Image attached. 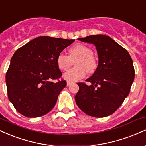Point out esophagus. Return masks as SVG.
Segmentation results:
<instances>
[{
    "mask_svg": "<svg viewBox=\"0 0 146 146\" xmlns=\"http://www.w3.org/2000/svg\"><path fill=\"white\" fill-rule=\"evenodd\" d=\"M72 84V82H68L67 81V82H66V84H67V86H69V85H71Z\"/></svg>",
    "mask_w": 146,
    "mask_h": 146,
    "instance_id": "1",
    "label": "esophagus"
}]
</instances>
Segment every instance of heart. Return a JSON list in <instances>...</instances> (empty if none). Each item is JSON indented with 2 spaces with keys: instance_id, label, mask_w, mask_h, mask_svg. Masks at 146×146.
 Returning a JSON list of instances; mask_svg holds the SVG:
<instances>
[{
  "instance_id": "1",
  "label": "heart",
  "mask_w": 146,
  "mask_h": 146,
  "mask_svg": "<svg viewBox=\"0 0 146 146\" xmlns=\"http://www.w3.org/2000/svg\"><path fill=\"white\" fill-rule=\"evenodd\" d=\"M69 56L60 53L57 57L56 63L60 70L65 71L72 66H75L64 74V78L68 82H74L84 78L86 71L93 73L98 68V61L93 56V51L90 47L82 44H77L68 50Z\"/></svg>"
}]
</instances>
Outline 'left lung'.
Returning a JSON list of instances; mask_svg holds the SVG:
<instances>
[{"instance_id":"obj_1","label":"left lung","mask_w":146,"mask_h":146,"mask_svg":"<svg viewBox=\"0 0 146 146\" xmlns=\"http://www.w3.org/2000/svg\"><path fill=\"white\" fill-rule=\"evenodd\" d=\"M93 44L99 58L96 71L85 83H78L75 102L84 113L95 117L112 115L119 108L130 93L135 79V68L128 52L106 35L78 38Z\"/></svg>"}]
</instances>
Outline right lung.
Returning <instances> with one entry per match:
<instances>
[{
    "mask_svg": "<svg viewBox=\"0 0 146 146\" xmlns=\"http://www.w3.org/2000/svg\"><path fill=\"white\" fill-rule=\"evenodd\" d=\"M74 41L40 36L15 52L5 78L8 98L18 113L38 117L53 109L66 86L65 80H58L62 72L57 57ZM55 79L58 81L53 82Z\"/></svg>",
    "mask_w": 146,
    "mask_h": 146,
    "instance_id": "add662e5",
    "label": "right lung"
}]
</instances>
